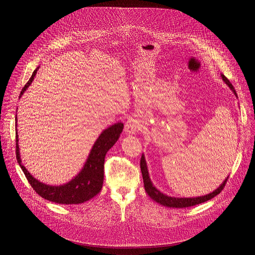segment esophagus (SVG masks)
Segmentation results:
<instances>
[{"mask_svg": "<svg viewBox=\"0 0 255 255\" xmlns=\"http://www.w3.org/2000/svg\"><path fill=\"white\" fill-rule=\"evenodd\" d=\"M141 124L139 123V121L135 118H130L128 119L125 129L130 134H136V133L140 130Z\"/></svg>", "mask_w": 255, "mask_h": 255, "instance_id": "34e87169", "label": "esophagus"}]
</instances>
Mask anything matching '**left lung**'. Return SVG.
Wrapping results in <instances>:
<instances>
[{
  "mask_svg": "<svg viewBox=\"0 0 255 255\" xmlns=\"http://www.w3.org/2000/svg\"><path fill=\"white\" fill-rule=\"evenodd\" d=\"M221 77L223 79V82L229 86V88L233 91V93L237 96V92L235 90V88L233 87V85L231 84V82L227 79L223 74H221ZM140 169H141V175H142V179H143V185H144V190L145 192L148 193V195L155 200L156 203L162 205L164 207H168V208H188V207H192L195 205H199L202 203L207 202V200L212 199L213 197H215L217 194H219L221 192V190L223 189V187L226 184L227 177L223 183L218 187L216 190H214L213 192L203 195V196H197V197H175V196H168L164 193H162L161 191H159L156 187L153 185L150 176H149V171H148V166H146V162H145V158L144 155L142 154L141 158H140Z\"/></svg>",
  "mask_w": 255,
  "mask_h": 255,
  "instance_id": "left-lung-1",
  "label": "left lung"
}]
</instances>
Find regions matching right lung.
<instances>
[{
  "label": "right lung",
  "mask_w": 255,
  "mask_h": 255,
  "mask_svg": "<svg viewBox=\"0 0 255 255\" xmlns=\"http://www.w3.org/2000/svg\"><path fill=\"white\" fill-rule=\"evenodd\" d=\"M39 69L37 67L34 70L31 78L23 89L20 92L19 98L22 96V94L25 90L29 88L34 80V77ZM16 126H17V117L15 118ZM124 128L123 123H116L109 128L104 129L99 137L96 139L95 143L93 144L91 152L86 160L85 165L77 175L63 185H48L40 182L36 178H34L31 173L28 171L22 162L19 153V145H18V134L16 128V159L17 162L22 169L25 178L28 179L29 183L33 187V189L41 197L49 200V202L61 204V205H76L82 204L90 200L94 196H96L103 185L104 178V158L112 146L117 142L120 137V134L122 133Z\"/></svg>",
  "instance_id": "add662e5"
}]
</instances>
